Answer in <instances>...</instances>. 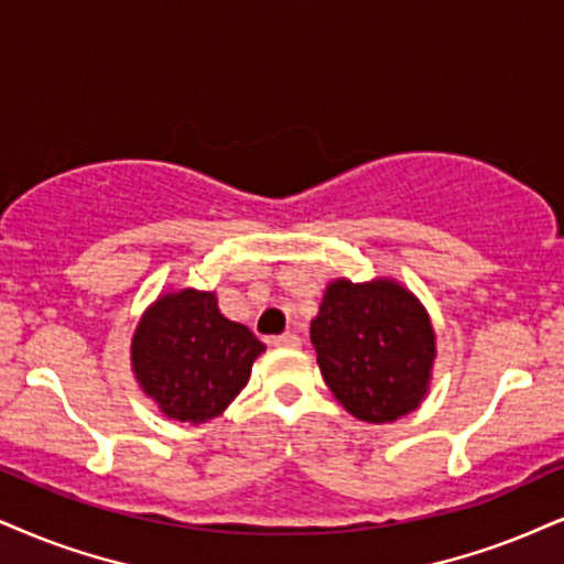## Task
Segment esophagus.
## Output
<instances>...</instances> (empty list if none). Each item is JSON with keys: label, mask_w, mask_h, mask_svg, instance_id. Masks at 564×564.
Segmentation results:
<instances>
[{"label": "esophagus", "mask_w": 564, "mask_h": 564, "mask_svg": "<svg viewBox=\"0 0 564 564\" xmlns=\"http://www.w3.org/2000/svg\"><path fill=\"white\" fill-rule=\"evenodd\" d=\"M271 345L274 347H301V337L293 335V332H284V335L271 339Z\"/></svg>", "instance_id": "obj_1"}]
</instances>
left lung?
Instances as JSON below:
<instances>
[{
    "label": "left lung",
    "mask_w": 564,
    "mask_h": 564,
    "mask_svg": "<svg viewBox=\"0 0 564 564\" xmlns=\"http://www.w3.org/2000/svg\"><path fill=\"white\" fill-rule=\"evenodd\" d=\"M311 343L326 387L347 413L366 423H392L429 394L436 335L429 311L389 276L324 290Z\"/></svg>",
    "instance_id": "1"
}]
</instances>
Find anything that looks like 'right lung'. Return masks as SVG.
I'll use <instances>...</instances> for the list:
<instances>
[{
  "instance_id": "right-lung-1",
  "label": "right lung",
  "mask_w": 564,
  "mask_h": 564,
  "mask_svg": "<svg viewBox=\"0 0 564 564\" xmlns=\"http://www.w3.org/2000/svg\"><path fill=\"white\" fill-rule=\"evenodd\" d=\"M263 350L248 326L221 316L217 293L183 288L143 311L130 339V368L159 413L198 426L238 398Z\"/></svg>"
}]
</instances>
